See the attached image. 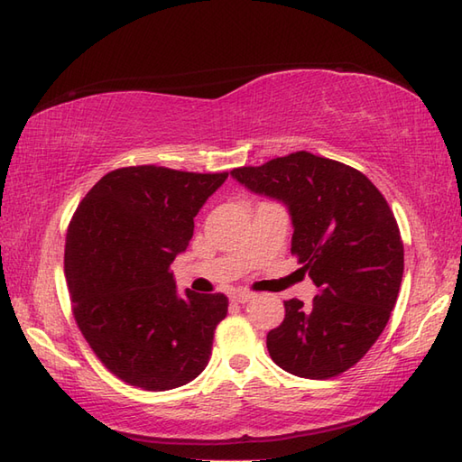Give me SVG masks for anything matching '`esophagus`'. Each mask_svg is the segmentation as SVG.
Masks as SVG:
<instances>
[{"mask_svg":"<svg viewBox=\"0 0 462 462\" xmlns=\"http://www.w3.org/2000/svg\"><path fill=\"white\" fill-rule=\"evenodd\" d=\"M252 298H254L252 293H246V291H236L230 296L232 301H238V303H248V301H252Z\"/></svg>","mask_w":462,"mask_h":462,"instance_id":"34e87169","label":"esophagus"}]
</instances>
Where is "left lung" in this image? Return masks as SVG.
Instances as JSON below:
<instances>
[{
    "label": "left lung",
    "instance_id": "8db88e82",
    "mask_svg": "<svg viewBox=\"0 0 462 462\" xmlns=\"http://www.w3.org/2000/svg\"><path fill=\"white\" fill-rule=\"evenodd\" d=\"M232 176L288 206L291 254L319 288L310 308L283 301L286 318L266 337L270 357L291 375L337 377L371 349L395 308L403 240L393 212L365 174L308 151Z\"/></svg>",
    "mask_w": 462,
    "mask_h": 462
}]
</instances>
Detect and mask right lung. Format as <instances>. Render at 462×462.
Instances as JSON below:
<instances>
[{
  "instance_id": "add662e5",
  "label": "right lung",
  "mask_w": 462,
  "mask_h": 462,
  "mask_svg": "<svg viewBox=\"0 0 462 462\" xmlns=\"http://www.w3.org/2000/svg\"><path fill=\"white\" fill-rule=\"evenodd\" d=\"M226 179L228 172L154 164L116 169L69 222L65 278L75 321L103 365L129 385L169 391L208 365L228 298L190 290L179 296L171 263Z\"/></svg>"
}]
</instances>
